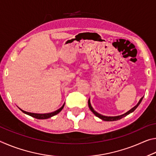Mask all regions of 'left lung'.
Segmentation results:
<instances>
[{
  "mask_svg": "<svg viewBox=\"0 0 156 156\" xmlns=\"http://www.w3.org/2000/svg\"><path fill=\"white\" fill-rule=\"evenodd\" d=\"M142 99H143V97L141 98L140 100H139L138 103L137 104L135 107H133V108H132L131 109L128 111L127 112H126L125 113H124V114L120 115H118V116H105V115H101V114H100V113L96 112V111H95V110L93 109V107H91V103H90V99H89V100H88V105H89V109H90V110L91 111V112L94 113L95 115L97 116V117H98L99 118H100V119H102V120H105V121H115V120H120V119H121V118H124V117H125L126 115H129V113L133 112L134 111H135V109H136V108L138 107V105H139L140 104V102H142Z\"/></svg>",
  "mask_w": 156,
  "mask_h": 156,
  "instance_id": "1",
  "label": "left lung"
}]
</instances>
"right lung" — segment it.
Returning <instances> with one entry per match:
<instances>
[{
  "label": "right lung",
  "mask_w": 156,
  "mask_h": 156,
  "mask_svg": "<svg viewBox=\"0 0 156 156\" xmlns=\"http://www.w3.org/2000/svg\"><path fill=\"white\" fill-rule=\"evenodd\" d=\"M65 106V104L62 105V106L58 109L56 111H55L54 112H51V113H30V112H25V111H23L21 109H19L22 111V112L25 113V114H27L31 116V117H34L36 118V119H47V118H49L52 117V116H54L55 115H56L59 112H61V110L63 109V107Z\"/></svg>",
  "instance_id": "add662e5"
}]
</instances>
